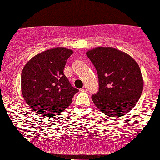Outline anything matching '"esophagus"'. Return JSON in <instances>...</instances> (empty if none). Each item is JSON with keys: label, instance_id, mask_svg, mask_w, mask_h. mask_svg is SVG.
<instances>
[{"label": "esophagus", "instance_id": "esophagus-1", "mask_svg": "<svg viewBox=\"0 0 160 160\" xmlns=\"http://www.w3.org/2000/svg\"><path fill=\"white\" fill-rule=\"evenodd\" d=\"M87 90H88V88L85 85L83 86V88L81 89V91H87Z\"/></svg>", "mask_w": 160, "mask_h": 160}]
</instances>
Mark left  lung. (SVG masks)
Here are the masks:
<instances>
[{
	"instance_id": "obj_1",
	"label": "left lung",
	"mask_w": 160,
	"mask_h": 160,
	"mask_svg": "<svg viewBox=\"0 0 160 160\" xmlns=\"http://www.w3.org/2000/svg\"><path fill=\"white\" fill-rule=\"evenodd\" d=\"M98 73L99 90L92 96L104 114L119 117L134 108L142 92L144 80L139 64L123 51L97 47L87 51Z\"/></svg>"
}]
</instances>
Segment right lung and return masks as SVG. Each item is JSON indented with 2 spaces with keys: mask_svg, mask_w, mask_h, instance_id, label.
<instances>
[{
  "mask_svg": "<svg viewBox=\"0 0 160 160\" xmlns=\"http://www.w3.org/2000/svg\"><path fill=\"white\" fill-rule=\"evenodd\" d=\"M73 51L55 47L33 56L21 72V92L27 104L39 116L59 115L72 103L78 91L64 74Z\"/></svg>",
  "mask_w": 160,
  "mask_h": 160,
  "instance_id": "obj_1",
  "label": "right lung"
}]
</instances>
